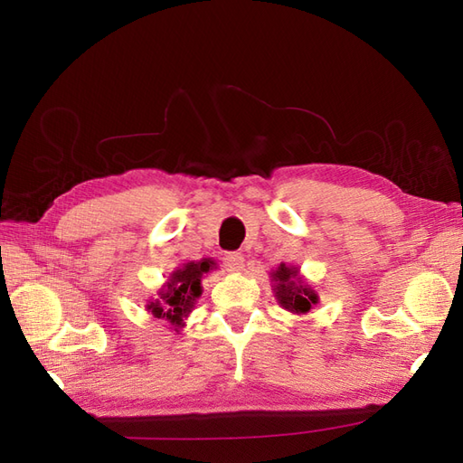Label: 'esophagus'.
<instances>
[{
  "mask_svg": "<svg viewBox=\"0 0 463 463\" xmlns=\"http://www.w3.org/2000/svg\"><path fill=\"white\" fill-rule=\"evenodd\" d=\"M223 266H226V270L230 272H240L243 270L245 259L241 253H226L223 255Z\"/></svg>",
  "mask_w": 463,
  "mask_h": 463,
  "instance_id": "obj_1",
  "label": "esophagus"
}]
</instances>
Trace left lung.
<instances>
[{"label":"left lung","instance_id":"left-lung-1","mask_svg":"<svg viewBox=\"0 0 463 463\" xmlns=\"http://www.w3.org/2000/svg\"><path fill=\"white\" fill-rule=\"evenodd\" d=\"M272 282L279 307L293 315L309 313L311 307L318 303L317 291L303 282L298 266H286L282 262L272 272Z\"/></svg>","mask_w":463,"mask_h":463}]
</instances>
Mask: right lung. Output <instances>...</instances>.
Segmentation results:
<instances>
[{
    "mask_svg": "<svg viewBox=\"0 0 463 463\" xmlns=\"http://www.w3.org/2000/svg\"><path fill=\"white\" fill-rule=\"evenodd\" d=\"M216 269L213 259H201L185 262L181 269L172 272L165 282V289L160 291L162 301H148L146 311L156 318H164L172 325L175 332L185 326V318L193 311L194 303L201 298V278Z\"/></svg>",
    "mask_w": 463,
    "mask_h": 463,
    "instance_id": "add662e5",
    "label": "right lung"
}]
</instances>
